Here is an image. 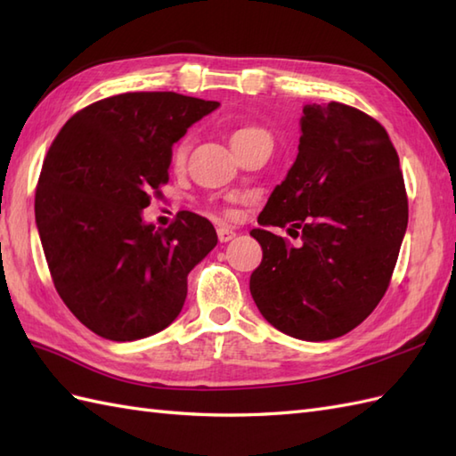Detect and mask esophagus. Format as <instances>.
<instances>
[{"label":"esophagus","mask_w":456,"mask_h":456,"mask_svg":"<svg viewBox=\"0 0 456 456\" xmlns=\"http://www.w3.org/2000/svg\"><path fill=\"white\" fill-rule=\"evenodd\" d=\"M217 237H219V240H221V243H229V240L235 237V231H233V229H231V227H225V225H221V227L217 229Z\"/></svg>","instance_id":"esophagus-1"}]
</instances>
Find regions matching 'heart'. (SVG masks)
Listing matches in <instances>:
<instances>
[{
	"mask_svg": "<svg viewBox=\"0 0 456 456\" xmlns=\"http://www.w3.org/2000/svg\"><path fill=\"white\" fill-rule=\"evenodd\" d=\"M256 134H268L263 127H258V125H239L233 131H231V144H237V142H243L250 137H256ZM188 141H180L176 147H174L172 152V164L174 167H182L183 162H186L188 157Z\"/></svg>",
	"mask_w": 456,
	"mask_h": 456,
	"instance_id": "heart-1",
	"label": "heart"
}]
</instances>
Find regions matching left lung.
I'll return each instance as SVG.
<instances>
[{"label":"left lung","instance_id":"1","mask_svg":"<svg viewBox=\"0 0 456 456\" xmlns=\"http://www.w3.org/2000/svg\"><path fill=\"white\" fill-rule=\"evenodd\" d=\"M297 157L253 229L263 263L250 294L270 325L329 341L361 325L390 286L408 227L400 159L380 123L351 105L304 108Z\"/></svg>","mask_w":456,"mask_h":456}]
</instances>
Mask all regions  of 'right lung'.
Here are the masks:
<instances>
[{
	"mask_svg": "<svg viewBox=\"0 0 456 456\" xmlns=\"http://www.w3.org/2000/svg\"><path fill=\"white\" fill-rule=\"evenodd\" d=\"M176 92L111 95L56 134L35 191V219L58 296L110 341H137L182 312L188 274L217 245L211 223L180 211L154 229L141 211L168 182L172 144L217 110Z\"/></svg>",
	"mask_w": 456,
	"mask_h": 456,
	"instance_id": "1",
	"label": "right lung"
}]
</instances>
